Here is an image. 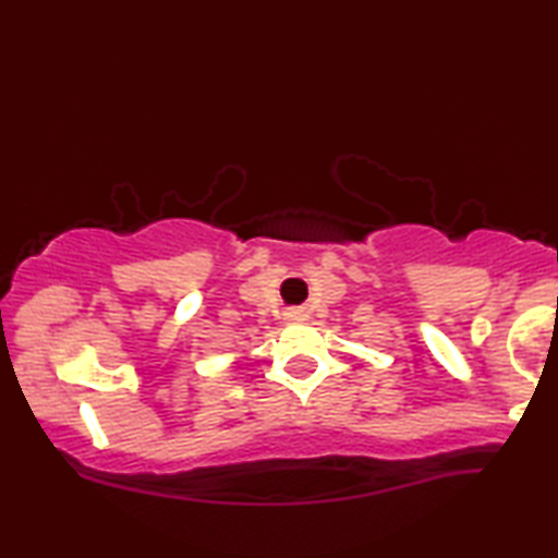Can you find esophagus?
Wrapping results in <instances>:
<instances>
[{"label":"esophagus","instance_id":"34e87169","mask_svg":"<svg viewBox=\"0 0 558 558\" xmlns=\"http://www.w3.org/2000/svg\"><path fill=\"white\" fill-rule=\"evenodd\" d=\"M288 317H290V319H302V315H300V313H290Z\"/></svg>","mask_w":558,"mask_h":558}]
</instances>
